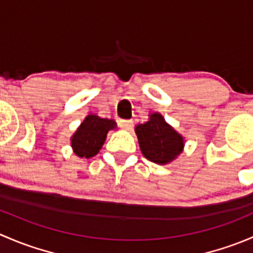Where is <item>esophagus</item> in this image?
Returning <instances> with one entry per match:
<instances>
[{"mask_svg":"<svg viewBox=\"0 0 253 253\" xmlns=\"http://www.w3.org/2000/svg\"><path fill=\"white\" fill-rule=\"evenodd\" d=\"M117 125H119L120 128L122 129H131L132 127H133V122H132L131 120H120V121L117 122Z\"/></svg>","mask_w":253,"mask_h":253,"instance_id":"34e87169","label":"esophagus"}]
</instances>
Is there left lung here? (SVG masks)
I'll use <instances>...</instances> for the list:
<instances>
[{"label":"left lung","instance_id":"left-lung-1","mask_svg":"<svg viewBox=\"0 0 253 253\" xmlns=\"http://www.w3.org/2000/svg\"><path fill=\"white\" fill-rule=\"evenodd\" d=\"M142 154L148 160L165 165L172 162L182 152L183 137L175 131L159 112L149 115L148 121L136 126Z\"/></svg>","mask_w":253,"mask_h":253}]
</instances>
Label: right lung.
<instances>
[{"mask_svg":"<svg viewBox=\"0 0 253 253\" xmlns=\"http://www.w3.org/2000/svg\"><path fill=\"white\" fill-rule=\"evenodd\" d=\"M116 127L112 119H101L96 115H88L71 138V145L79 158H91L99 153L110 129Z\"/></svg>","mask_w":253,"mask_h":253,"instance_id":"obj_1","label":"right lung"}]
</instances>
